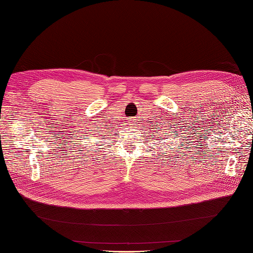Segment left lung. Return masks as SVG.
Returning <instances> with one entry per match:
<instances>
[{
	"mask_svg": "<svg viewBox=\"0 0 253 253\" xmlns=\"http://www.w3.org/2000/svg\"><path fill=\"white\" fill-rule=\"evenodd\" d=\"M174 137H175V136H174ZM166 139H168V138H166Z\"/></svg>",
	"mask_w": 253,
	"mask_h": 253,
	"instance_id": "obj_1",
	"label": "left lung"
}]
</instances>
